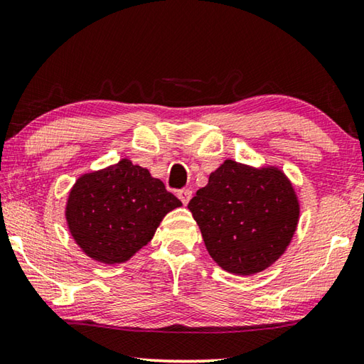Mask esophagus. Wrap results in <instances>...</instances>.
Returning <instances> with one entry per match:
<instances>
[{
	"label": "esophagus",
	"instance_id": "esophagus-1",
	"mask_svg": "<svg viewBox=\"0 0 364 364\" xmlns=\"http://www.w3.org/2000/svg\"><path fill=\"white\" fill-rule=\"evenodd\" d=\"M191 195H193V191H191L190 188H183L179 191V193H177V196H179V200L183 203V205L188 204V201L191 200Z\"/></svg>",
	"mask_w": 364,
	"mask_h": 364
}]
</instances>
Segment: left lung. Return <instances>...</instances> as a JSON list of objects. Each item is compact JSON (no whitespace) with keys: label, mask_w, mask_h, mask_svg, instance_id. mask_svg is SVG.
<instances>
[{"label":"left lung","mask_w":364,"mask_h":364,"mask_svg":"<svg viewBox=\"0 0 364 364\" xmlns=\"http://www.w3.org/2000/svg\"><path fill=\"white\" fill-rule=\"evenodd\" d=\"M205 249L225 271L250 276L282 255L294 235L299 204L277 168L226 160L188 203Z\"/></svg>","instance_id":"8db88e82"}]
</instances>
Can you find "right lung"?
Instances as JSON below:
<instances>
[{
  "label": "right lung",
  "instance_id": "1",
  "mask_svg": "<svg viewBox=\"0 0 364 364\" xmlns=\"http://www.w3.org/2000/svg\"><path fill=\"white\" fill-rule=\"evenodd\" d=\"M182 205L146 168L123 159L79 177L66 203L74 241L88 257L115 264L154 237L163 217Z\"/></svg>",
  "mask_w": 364,
  "mask_h": 364
}]
</instances>
